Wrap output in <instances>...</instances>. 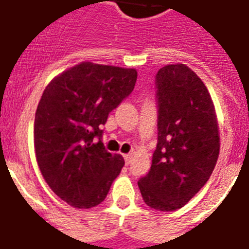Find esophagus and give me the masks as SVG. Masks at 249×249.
<instances>
[{
    "label": "esophagus",
    "mask_w": 249,
    "mask_h": 249,
    "mask_svg": "<svg viewBox=\"0 0 249 249\" xmlns=\"http://www.w3.org/2000/svg\"><path fill=\"white\" fill-rule=\"evenodd\" d=\"M124 159H125V163L130 164V161H132V159H133V155L132 154H125Z\"/></svg>",
    "instance_id": "obj_1"
}]
</instances>
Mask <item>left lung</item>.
I'll list each match as a JSON object with an SVG mask.
<instances>
[{
	"instance_id": "obj_1",
	"label": "left lung",
	"mask_w": 249,
	"mask_h": 249,
	"mask_svg": "<svg viewBox=\"0 0 249 249\" xmlns=\"http://www.w3.org/2000/svg\"><path fill=\"white\" fill-rule=\"evenodd\" d=\"M156 88L158 144L138 187L148 207L170 212L187 204L211 177L220 154V129L207 86L186 64L160 68Z\"/></svg>"
}]
</instances>
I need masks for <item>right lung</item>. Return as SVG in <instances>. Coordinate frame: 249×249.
<instances>
[{
	"label": "right lung",
	"instance_id": "1",
	"mask_svg": "<svg viewBox=\"0 0 249 249\" xmlns=\"http://www.w3.org/2000/svg\"><path fill=\"white\" fill-rule=\"evenodd\" d=\"M134 68L81 62L48 84L35 116V154L42 177L73 208L105 200L124 158L109 154L101 126L134 89Z\"/></svg>",
	"mask_w": 249,
	"mask_h": 249
}]
</instances>
